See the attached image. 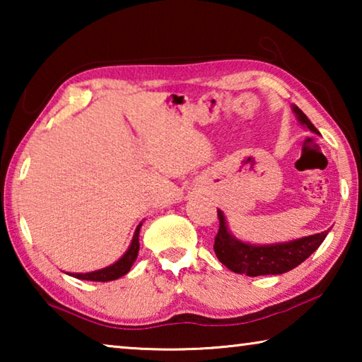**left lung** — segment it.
Masks as SVG:
<instances>
[{
  "label": "left lung",
  "instance_id": "8db88e82",
  "mask_svg": "<svg viewBox=\"0 0 362 362\" xmlns=\"http://www.w3.org/2000/svg\"><path fill=\"white\" fill-rule=\"evenodd\" d=\"M292 112L303 127L320 134L313 122L306 118V115L297 105H292ZM217 212L220 228L214 243L217 259L231 272L246 274V276H265V274H283L291 272L321 246L329 233V230H326L284 243L252 244L238 240L228 228L223 211L217 209Z\"/></svg>",
  "mask_w": 362,
  "mask_h": 362
}]
</instances>
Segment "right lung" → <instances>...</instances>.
Masks as SVG:
<instances>
[{"label":"right lung","instance_id":"right-lung-1","mask_svg":"<svg viewBox=\"0 0 362 362\" xmlns=\"http://www.w3.org/2000/svg\"><path fill=\"white\" fill-rule=\"evenodd\" d=\"M140 228H142V223L137 225L136 231H134L132 241L129 244V247L124 254L121 255V259L116 260L112 265H108L105 268L95 269V272H89V273H69L70 276L78 278V279H84V281H99V283H107V281H115L124 274L129 273L131 267L134 265V262L137 259L140 244H139V233Z\"/></svg>","mask_w":362,"mask_h":362}]
</instances>
